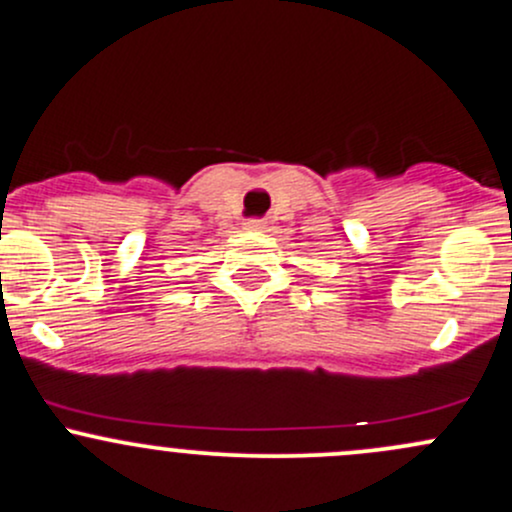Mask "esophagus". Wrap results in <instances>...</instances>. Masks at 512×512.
I'll list each match as a JSON object with an SVG mask.
<instances>
[{
	"label": "esophagus",
	"instance_id": "obj_1",
	"mask_svg": "<svg viewBox=\"0 0 512 512\" xmlns=\"http://www.w3.org/2000/svg\"><path fill=\"white\" fill-rule=\"evenodd\" d=\"M245 228L247 230H262V228H265V220H262V218H247Z\"/></svg>",
	"mask_w": 512,
	"mask_h": 512
}]
</instances>
